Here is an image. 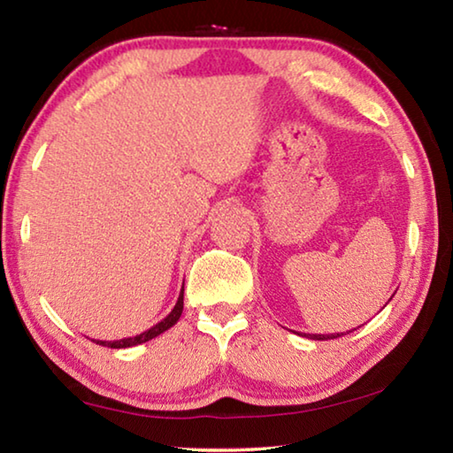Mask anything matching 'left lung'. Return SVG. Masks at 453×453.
<instances>
[{"label":"left lung","mask_w":453,"mask_h":453,"mask_svg":"<svg viewBox=\"0 0 453 453\" xmlns=\"http://www.w3.org/2000/svg\"><path fill=\"white\" fill-rule=\"evenodd\" d=\"M297 335H303V337H310V340H321V342H324V340H334V337H340V335H343V334H332V335H321V334H297Z\"/></svg>","instance_id":"1"}]
</instances>
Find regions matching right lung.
<instances>
[{
    "label": "right lung",
    "mask_w": 453,
    "mask_h": 453,
    "mask_svg": "<svg viewBox=\"0 0 453 453\" xmlns=\"http://www.w3.org/2000/svg\"><path fill=\"white\" fill-rule=\"evenodd\" d=\"M181 311H183V289L180 291V297H178V303L173 305V310L167 313V316L156 324L153 327H150L148 332H143L140 335H134V337H124V340H116V342H102V340H94L99 346H105V348H116V349H124V348H134V346H140V343H145L153 340V337H157L159 334H164L170 329L172 326L178 324V319L181 318Z\"/></svg>",
    "instance_id": "right-lung-1"
}]
</instances>
